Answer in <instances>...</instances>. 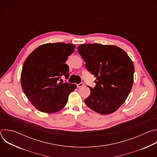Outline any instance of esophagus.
<instances>
[{"mask_svg":"<svg viewBox=\"0 0 157 157\" xmlns=\"http://www.w3.org/2000/svg\"><path fill=\"white\" fill-rule=\"evenodd\" d=\"M84 86V83H83V82H81V83L77 84V86H78V87H82V86Z\"/></svg>","mask_w":157,"mask_h":157,"instance_id":"1","label":"esophagus"}]
</instances>
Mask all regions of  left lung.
<instances>
[{
    "label": "left lung",
    "instance_id": "8db88e82",
    "mask_svg": "<svg viewBox=\"0 0 157 157\" xmlns=\"http://www.w3.org/2000/svg\"><path fill=\"white\" fill-rule=\"evenodd\" d=\"M79 53L87 69L96 78V86L85 104L96 113H114L125 101L133 82L134 66L127 53L112 44H81Z\"/></svg>",
    "mask_w": 157,
    "mask_h": 157
}]
</instances>
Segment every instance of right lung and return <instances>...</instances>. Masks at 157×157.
Segmentation results:
<instances>
[{"instance_id":"add662e5","label":"right lung","mask_w":157,"mask_h":157,"mask_svg":"<svg viewBox=\"0 0 157 157\" xmlns=\"http://www.w3.org/2000/svg\"><path fill=\"white\" fill-rule=\"evenodd\" d=\"M75 47L64 43L43 44L25 59L21 72V87L31 104L42 113L61 110L76 88L75 84L58 81L62 75L69 77V66L65 62Z\"/></svg>"}]
</instances>
